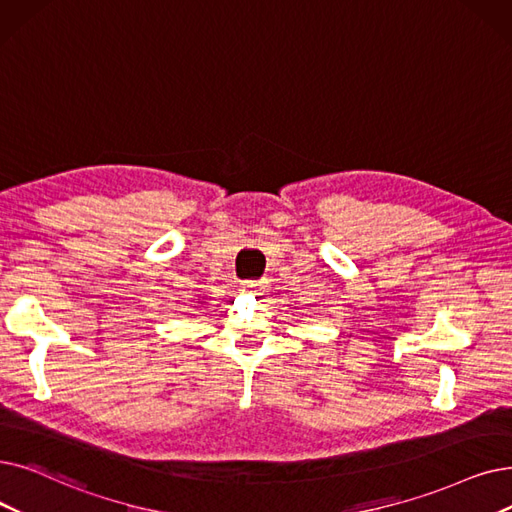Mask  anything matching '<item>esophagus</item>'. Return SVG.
I'll list each match as a JSON object with an SVG mask.
<instances>
[{"mask_svg":"<svg viewBox=\"0 0 512 512\" xmlns=\"http://www.w3.org/2000/svg\"><path fill=\"white\" fill-rule=\"evenodd\" d=\"M265 291V282H255V280H249L242 284V293H251V295H261Z\"/></svg>","mask_w":512,"mask_h":512,"instance_id":"esophagus-1","label":"esophagus"}]
</instances>
